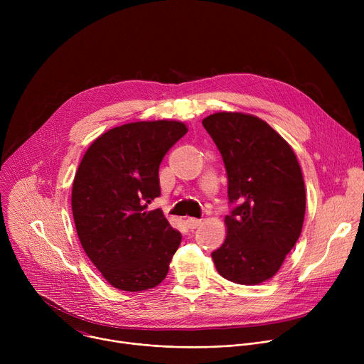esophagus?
<instances>
[{
  "instance_id": "1",
  "label": "esophagus",
  "mask_w": 364,
  "mask_h": 364,
  "mask_svg": "<svg viewBox=\"0 0 364 364\" xmlns=\"http://www.w3.org/2000/svg\"><path fill=\"white\" fill-rule=\"evenodd\" d=\"M186 225H187V228H188V229H197V228L201 225V220H198V219H193V218H188V219L186 220Z\"/></svg>"
}]
</instances>
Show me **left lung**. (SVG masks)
<instances>
[{"label":"left lung","mask_w":364,"mask_h":364,"mask_svg":"<svg viewBox=\"0 0 364 364\" xmlns=\"http://www.w3.org/2000/svg\"><path fill=\"white\" fill-rule=\"evenodd\" d=\"M228 173L226 239L212 253L218 272L240 285L272 278L296 243L305 186L291 145L261 118L216 112L203 119Z\"/></svg>","instance_id":"8db88e82"}]
</instances>
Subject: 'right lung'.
Listing matches in <instances>:
<instances>
[{"instance_id": "add662e5", "label": "right lung", "mask_w": 364, "mask_h": 364, "mask_svg": "<svg viewBox=\"0 0 364 364\" xmlns=\"http://www.w3.org/2000/svg\"><path fill=\"white\" fill-rule=\"evenodd\" d=\"M187 134L178 121H139L112 128L86 149L73 180L72 212L83 250L114 288L138 292L168 274L181 235L160 209L159 170Z\"/></svg>"}]
</instances>
